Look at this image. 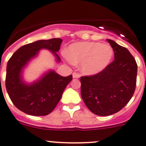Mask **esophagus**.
<instances>
[{
    "label": "esophagus",
    "mask_w": 146,
    "mask_h": 146,
    "mask_svg": "<svg viewBox=\"0 0 146 146\" xmlns=\"http://www.w3.org/2000/svg\"><path fill=\"white\" fill-rule=\"evenodd\" d=\"M79 77H80V74H78V73H76V72H74V73H73V78H78Z\"/></svg>",
    "instance_id": "34e87169"
}]
</instances>
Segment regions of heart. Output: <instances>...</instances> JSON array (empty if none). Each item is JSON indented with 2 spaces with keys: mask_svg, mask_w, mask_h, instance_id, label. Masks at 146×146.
<instances>
[{
  "mask_svg": "<svg viewBox=\"0 0 146 146\" xmlns=\"http://www.w3.org/2000/svg\"><path fill=\"white\" fill-rule=\"evenodd\" d=\"M67 60L73 64L81 63V70L86 75H95L111 63L113 49L110 44L99 42H78L69 46Z\"/></svg>",
  "mask_w": 146,
  "mask_h": 146,
  "instance_id": "1",
  "label": "heart"
}]
</instances>
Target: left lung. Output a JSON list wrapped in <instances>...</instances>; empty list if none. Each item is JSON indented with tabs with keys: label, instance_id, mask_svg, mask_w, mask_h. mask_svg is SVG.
<instances>
[{
	"label": "left lung",
	"instance_id": "8db88e82",
	"mask_svg": "<svg viewBox=\"0 0 146 146\" xmlns=\"http://www.w3.org/2000/svg\"><path fill=\"white\" fill-rule=\"evenodd\" d=\"M114 52V60L98 74L81 77V98L86 107L98 115L119 112L133 96L137 65L125 47L107 39Z\"/></svg>",
	"mask_w": 146,
	"mask_h": 146
}]
</instances>
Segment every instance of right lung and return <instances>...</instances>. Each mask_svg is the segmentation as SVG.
<instances>
[{
	"label": "right lung",
	"instance_id": "obj_1",
	"mask_svg": "<svg viewBox=\"0 0 146 146\" xmlns=\"http://www.w3.org/2000/svg\"><path fill=\"white\" fill-rule=\"evenodd\" d=\"M62 40L52 38L39 40L26 44L16 51L9 59L6 67V88L14 106L22 112L31 115H46L50 113L60 100L67 85L73 79L71 75L63 77L49 70L37 81L27 84L22 80V72L30 60L42 48L51 51L60 62L56 52Z\"/></svg>",
	"mask_w": 146,
	"mask_h": 146
}]
</instances>
